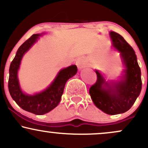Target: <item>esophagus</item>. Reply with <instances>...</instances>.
Instances as JSON below:
<instances>
[{
  "mask_svg": "<svg viewBox=\"0 0 148 148\" xmlns=\"http://www.w3.org/2000/svg\"><path fill=\"white\" fill-rule=\"evenodd\" d=\"M76 64L79 67V69H82L85 65V60L83 58H79L76 59Z\"/></svg>",
  "mask_w": 148,
  "mask_h": 148,
  "instance_id": "obj_1",
  "label": "esophagus"
}]
</instances>
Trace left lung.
Segmentation results:
<instances>
[{"mask_svg":"<svg viewBox=\"0 0 148 148\" xmlns=\"http://www.w3.org/2000/svg\"><path fill=\"white\" fill-rule=\"evenodd\" d=\"M113 46L120 51L125 74L120 81L107 83L101 74L95 71L97 81L89 90L93 102L100 110L109 115L123 113L130 110L142 88L141 72L133 48L120 34L110 32Z\"/></svg>","mask_w":148,"mask_h":148,"instance_id":"left-lung-1","label":"left lung"}]
</instances>
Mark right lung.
Masks as SVG:
<instances>
[{"label":"right lung","mask_w":148,"mask_h":148,"mask_svg":"<svg viewBox=\"0 0 148 148\" xmlns=\"http://www.w3.org/2000/svg\"><path fill=\"white\" fill-rule=\"evenodd\" d=\"M40 34H34L21 45L10 67L8 89L12 98L22 109L35 115H43L56 108L60 102L67 80L77 72V67L72 65L61 69L52 84L43 92L34 95H25L21 90L17 71L23 56L39 38Z\"/></svg>","instance_id":"right-lung-1"}]
</instances>
